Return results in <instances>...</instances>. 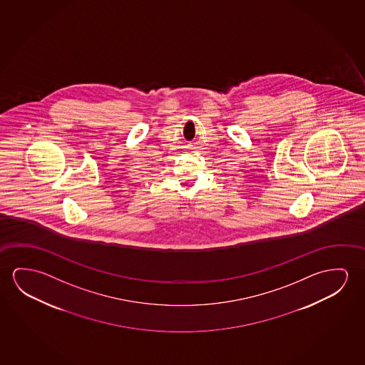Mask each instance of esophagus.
I'll use <instances>...</instances> for the list:
<instances>
[{"instance_id":"obj_1","label":"esophagus","mask_w":365,"mask_h":365,"mask_svg":"<svg viewBox=\"0 0 365 365\" xmlns=\"http://www.w3.org/2000/svg\"><path fill=\"white\" fill-rule=\"evenodd\" d=\"M185 148H187V150H195V149H196V143H190V144H187V146H185Z\"/></svg>"}]
</instances>
